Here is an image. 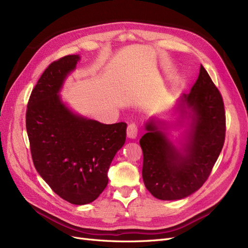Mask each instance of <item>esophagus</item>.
I'll return each mask as SVG.
<instances>
[{"instance_id": "34e87169", "label": "esophagus", "mask_w": 248, "mask_h": 248, "mask_svg": "<svg viewBox=\"0 0 248 248\" xmlns=\"http://www.w3.org/2000/svg\"><path fill=\"white\" fill-rule=\"evenodd\" d=\"M138 126L136 124H129L128 127H127V137L129 139H136L138 137Z\"/></svg>"}]
</instances>
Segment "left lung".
<instances>
[{
    "instance_id": "left-lung-1",
    "label": "left lung",
    "mask_w": 248,
    "mask_h": 248,
    "mask_svg": "<svg viewBox=\"0 0 248 248\" xmlns=\"http://www.w3.org/2000/svg\"><path fill=\"white\" fill-rule=\"evenodd\" d=\"M176 110L189 120L182 149L168 138L169 123L150 119L140 140L144 155L142 180L153 197L181 200L200 189L218 158L226 137V111L222 97L201 65L189 94H183Z\"/></svg>"
}]
</instances>
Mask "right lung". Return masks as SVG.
Instances as JSON below:
<instances>
[{
	"label": "right lung",
	"instance_id": "obj_1",
	"mask_svg": "<svg viewBox=\"0 0 248 248\" xmlns=\"http://www.w3.org/2000/svg\"><path fill=\"white\" fill-rule=\"evenodd\" d=\"M78 55L65 56L44 70L30 96L26 126L35 169L60 198L86 205L106 188L108 170L124 145L127 124H102L63 103V82Z\"/></svg>",
	"mask_w": 248,
	"mask_h": 248
}]
</instances>
